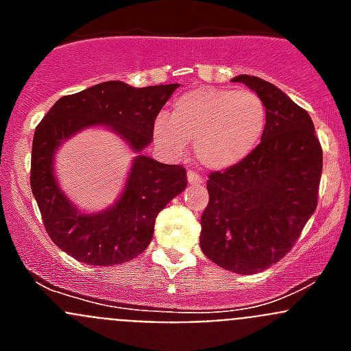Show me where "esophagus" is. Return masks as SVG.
I'll list each match as a JSON object with an SVG mask.
<instances>
[{
	"label": "esophagus",
	"mask_w": 351,
	"mask_h": 351,
	"mask_svg": "<svg viewBox=\"0 0 351 351\" xmlns=\"http://www.w3.org/2000/svg\"><path fill=\"white\" fill-rule=\"evenodd\" d=\"M188 182L190 184H202L204 178L198 172H195V170H188Z\"/></svg>",
	"instance_id": "1"
}]
</instances>
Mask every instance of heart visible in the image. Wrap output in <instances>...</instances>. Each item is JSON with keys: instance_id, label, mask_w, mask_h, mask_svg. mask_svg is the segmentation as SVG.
<instances>
[{"instance_id": "obj_1", "label": "heart", "mask_w": 351, "mask_h": 351, "mask_svg": "<svg viewBox=\"0 0 351 351\" xmlns=\"http://www.w3.org/2000/svg\"><path fill=\"white\" fill-rule=\"evenodd\" d=\"M265 119V105L256 93L198 88L179 96L169 117H158L154 137L176 156L193 142L204 167L225 170L250 156L262 138Z\"/></svg>"}]
</instances>
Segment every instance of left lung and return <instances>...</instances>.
I'll return each mask as SVG.
<instances>
[{
	"instance_id": "8db88e82",
	"label": "left lung",
	"mask_w": 351,
	"mask_h": 351,
	"mask_svg": "<svg viewBox=\"0 0 351 351\" xmlns=\"http://www.w3.org/2000/svg\"><path fill=\"white\" fill-rule=\"evenodd\" d=\"M265 105L262 141L241 163L210 172L200 247L216 265L255 274L280 262L318 206L322 145L309 114L274 84L237 75Z\"/></svg>"
}]
</instances>
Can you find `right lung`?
Returning <instances> with one entry per match:
<instances>
[{
  "label": "right lung",
  "mask_w": 351,
  "mask_h": 351,
  "mask_svg": "<svg viewBox=\"0 0 351 351\" xmlns=\"http://www.w3.org/2000/svg\"><path fill=\"white\" fill-rule=\"evenodd\" d=\"M178 88L179 84H161L137 89L108 80L61 96L40 121L31 149V191L49 237L64 253L89 265H116L149 246L158 213L188 184L181 165H165L142 154L153 141L156 116ZM98 124L125 138L139 156L120 200L101 213L86 215L55 182L53 153L71 134Z\"/></svg>",
  "instance_id": "1"
}]
</instances>
